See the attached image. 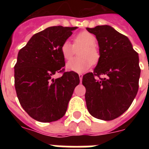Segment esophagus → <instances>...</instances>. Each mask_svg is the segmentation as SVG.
<instances>
[{
  "mask_svg": "<svg viewBox=\"0 0 149 149\" xmlns=\"http://www.w3.org/2000/svg\"><path fill=\"white\" fill-rule=\"evenodd\" d=\"M79 80H80V82H81L82 79H83V75L79 74Z\"/></svg>",
  "mask_w": 149,
  "mask_h": 149,
  "instance_id": "34e87169",
  "label": "esophagus"
}]
</instances>
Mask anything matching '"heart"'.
Returning a JSON list of instances; mask_svg holds the SVG:
<instances>
[{
    "label": "heart",
    "mask_w": 149,
    "mask_h": 149,
    "mask_svg": "<svg viewBox=\"0 0 149 149\" xmlns=\"http://www.w3.org/2000/svg\"><path fill=\"white\" fill-rule=\"evenodd\" d=\"M97 39L93 34L83 31L75 36L73 45L70 42L65 41L62 44L60 48L61 53L65 60H70L78 50L79 57L73 58L68 62L66 68L70 71L77 72H84L89 70L92 63H96L99 60L100 52L96 46Z\"/></svg>",
    "instance_id": "heart-1"
}]
</instances>
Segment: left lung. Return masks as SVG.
I'll return each mask as SVG.
<instances>
[{
    "mask_svg": "<svg viewBox=\"0 0 149 149\" xmlns=\"http://www.w3.org/2000/svg\"><path fill=\"white\" fill-rule=\"evenodd\" d=\"M86 30L96 36L100 52L93 72L83 77L86 107L94 118L113 120L129 108L138 93L139 54L127 36L112 27L98 25ZM101 74L104 78L99 77Z\"/></svg>",
    "mask_w": 149,
    "mask_h": 149,
    "instance_id": "obj_1",
    "label": "left lung"
}]
</instances>
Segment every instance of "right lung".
<instances>
[{
    "label": "right lung",
    "instance_id": "right-lung-1",
    "mask_svg": "<svg viewBox=\"0 0 149 149\" xmlns=\"http://www.w3.org/2000/svg\"><path fill=\"white\" fill-rule=\"evenodd\" d=\"M77 27L52 26L35 34L20 49L15 65V86L17 98L30 117L40 122H52L65 115L79 75L63 72L65 58L61 45Z\"/></svg>",
    "mask_w": 149,
    "mask_h": 149
}]
</instances>
